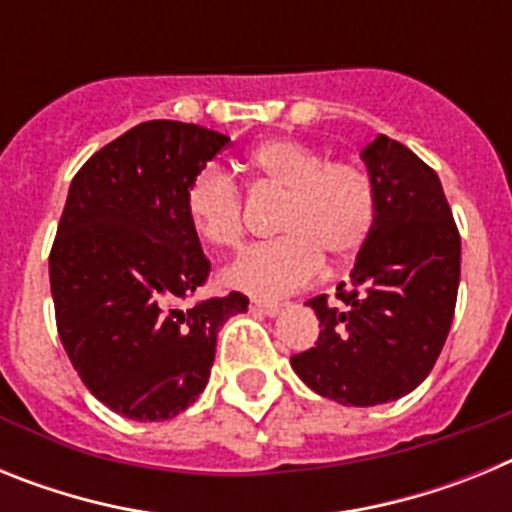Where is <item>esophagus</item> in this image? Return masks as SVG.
Segmentation results:
<instances>
[{
    "label": "esophagus",
    "mask_w": 512,
    "mask_h": 512,
    "mask_svg": "<svg viewBox=\"0 0 512 512\" xmlns=\"http://www.w3.org/2000/svg\"><path fill=\"white\" fill-rule=\"evenodd\" d=\"M251 310H253V312H261V315H269V318H274V315H279V310H282V302H261V300H253V302H251Z\"/></svg>",
    "instance_id": "obj_1"
}]
</instances>
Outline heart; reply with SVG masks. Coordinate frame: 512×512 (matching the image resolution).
<instances>
[{
  "mask_svg": "<svg viewBox=\"0 0 512 512\" xmlns=\"http://www.w3.org/2000/svg\"><path fill=\"white\" fill-rule=\"evenodd\" d=\"M246 166L261 184L287 192L279 215L282 238L248 248L223 271V282L251 297L289 295L323 266L351 259L372 233L377 192L369 171L351 161H325L318 148L289 138L259 143ZM187 217L194 233L215 248L243 241V197L220 169H202L189 182Z\"/></svg>",
  "mask_w": 512,
  "mask_h": 512,
  "instance_id": "obj_1",
  "label": "heart"
}]
</instances>
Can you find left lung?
<instances>
[{
    "instance_id": "obj_1",
    "label": "left lung",
    "mask_w": 512,
    "mask_h": 512,
    "mask_svg": "<svg viewBox=\"0 0 512 512\" xmlns=\"http://www.w3.org/2000/svg\"><path fill=\"white\" fill-rule=\"evenodd\" d=\"M361 161L377 192L372 233L338 284L341 305L307 302L320 336L292 369L328 400L372 408L431 374L454 320L461 238L441 179L410 148L377 135Z\"/></svg>"
}]
</instances>
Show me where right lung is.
Listing matches in <instances>:
<instances>
[{
	"instance_id": "right-lung-1",
	"label": "right lung",
	"mask_w": 512,
	"mask_h": 512,
	"mask_svg": "<svg viewBox=\"0 0 512 512\" xmlns=\"http://www.w3.org/2000/svg\"><path fill=\"white\" fill-rule=\"evenodd\" d=\"M228 143L148 120L71 182L48 261L58 336L87 390L130 420L184 413L210 379L217 330L248 310L241 292L179 305L210 274L184 194Z\"/></svg>"
}]
</instances>
